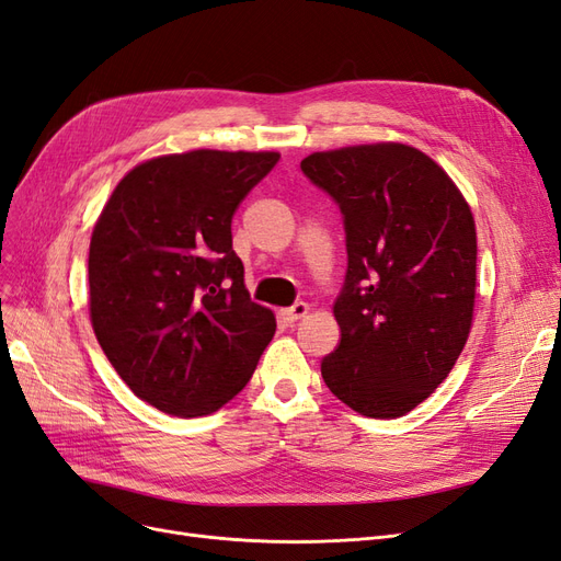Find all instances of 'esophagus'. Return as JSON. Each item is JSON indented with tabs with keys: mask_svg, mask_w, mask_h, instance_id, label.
Listing matches in <instances>:
<instances>
[{
	"mask_svg": "<svg viewBox=\"0 0 561 561\" xmlns=\"http://www.w3.org/2000/svg\"><path fill=\"white\" fill-rule=\"evenodd\" d=\"M307 313H309V304H307V301H297L295 307H290V309H280V316H283L287 322H295V320L304 318Z\"/></svg>",
	"mask_w": 561,
	"mask_h": 561,
	"instance_id": "esophagus-1",
	"label": "esophagus"
}]
</instances>
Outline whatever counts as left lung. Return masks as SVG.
Wrapping results in <instances>:
<instances>
[{
  "label": "left lung",
  "instance_id": "8db88e82",
  "mask_svg": "<svg viewBox=\"0 0 561 561\" xmlns=\"http://www.w3.org/2000/svg\"><path fill=\"white\" fill-rule=\"evenodd\" d=\"M301 171L342 208V339L320 363L363 416L398 419L447 379L472 328L478 233L468 201L428 154L402 142L313 151Z\"/></svg>",
  "mask_w": 561,
  "mask_h": 561
}]
</instances>
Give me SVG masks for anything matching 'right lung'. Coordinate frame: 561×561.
<instances>
[{
  "mask_svg": "<svg viewBox=\"0 0 561 561\" xmlns=\"http://www.w3.org/2000/svg\"><path fill=\"white\" fill-rule=\"evenodd\" d=\"M278 151L192 149L118 180L91 236V325L116 375L180 419L225 407L276 332L231 248V217Z\"/></svg>",
  "mask_w": 561,
  "mask_h": 561,
  "instance_id": "add662e5",
  "label": "right lung"
}]
</instances>
